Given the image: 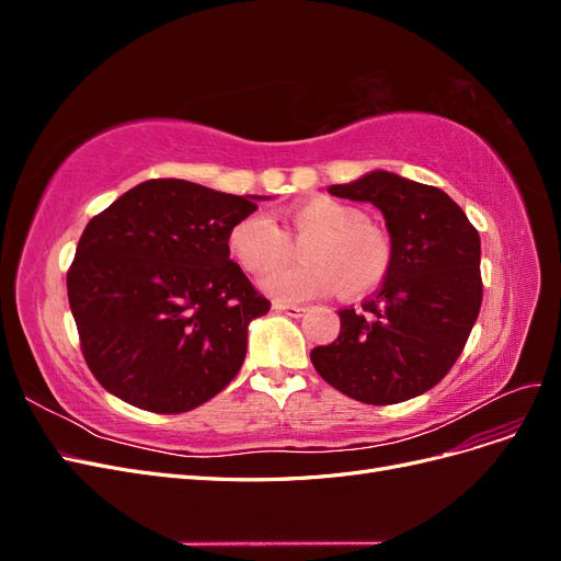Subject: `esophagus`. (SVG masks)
I'll return each mask as SVG.
<instances>
[{"instance_id":"obj_1","label":"esophagus","mask_w":561,"mask_h":561,"mask_svg":"<svg viewBox=\"0 0 561 561\" xmlns=\"http://www.w3.org/2000/svg\"><path fill=\"white\" fill-rule=\"evenodd\" d=\"M274 311L299 318V316H304V311H307V307H297V304H285V301H274Z\"/></svg>"}]
</instances>
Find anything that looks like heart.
Returning <instances> with one entry per match:
<instances>
[{"instance_id": "1", "label": "heart", "mask_w": 561, "mask_h": 561, "mask_svg": "<svg viewBox=\"0 0 561 561\" xmlns=\"http://www.w3.org/2000/svg\"><path fill=\"white\" fill-rule=\"evenodd\" d=\"M285 227L295 243H304V262L280 266L293 254L285 233L262 213L241 217L229 229L233 260L252 276H262V287L285 301H304L334 293L363 297L381 285L393 264L390 236L365 210L330 196H313L297 203L285 215Z\"/></svg>"}]
</instances>
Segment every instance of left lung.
Segmentation results:
<instances>
[{
  "label": "left lung",
  "instance_id": "8db88e82",
  "mask_svg": "<svg viewBox=\"0 0 561 561\" xmlns=\"http://www.w3.org/2000/svg\"><path fill=\"white\" fill-rule=\"evenodd\" d=\"M328 192L383 213L393 264L363 309L339 311V336L316 346L311 363L365 404L426 393L447 377L480 316V233L443 190L386 171Z\"/></svg>",
  "mask_w": 561,
  "mask_h": 561
}]
</instances>
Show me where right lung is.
<instances>
[{
  "label": "right lung",
  "mask_w": 561,
  "mask_h": 561,
  "mask_svg": "<svg viewBox=\"0 0 561 561\" xmlns=\"http://www.w3.org/2000/svg\"><path fill=\"white\" fill-rule=\"evenodd\" d=\"M257 198L147 180L83 229L67 299L83 360L112 396L180 414L239 375L250 320L271 301L229 260V229Z\"/></svg>",
  "instance_id": "right-lung-1"
}]
</instances>
